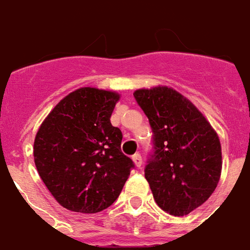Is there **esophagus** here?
<instances>
[{
  "instance_id": "esophagus-1",
  "label": "esophagus",
  "mask_w": 250,
  "mask_h": 250,
  "mask_svg": "<svg viewBox=\"0 0 250 250\" xmlns=\"http://www.w3.org/2000/svg\"><path fill=\"white\" fill-rule=\"evenodd\" d=\"M133 161H134L135 167H142V156L139 153H135L134 156H133Z\"/></svg>"
}]
</instances>
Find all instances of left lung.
I'll return each instance as SVG.
<instances>
[{
  "mask_svg": "<svg viewBox=\"0 0 250 250\" xmlns=\"http://www.w3.org/2000/svg\"><path fill=\"white\" fill-rule=\"evenodd\" d=\"M134 98L153 131V153L145 169L153 199L169 214H188L210 197L221 178L218 134L173 87L138 89Z\"/></svg>",
  "mask_w": 250,
  "mask_h": 250,
  "instance_id": "8db88e82",
  "label": "left lung"
}]
</instances>
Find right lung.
<instances>
[{
	"label": "right lung",
	"mask_w": 250,
	"mask_h": 250,
	"mask_svg": "<svg viewBox=\"0 0 250 250\" xmlns=\"http://www.w3.org/2000/svg\"><path fill=\"white\" fill-rule=\"evenodd\" d=\"M120 94L80 87L41 124L33 145L40 177L54 199L77 213H98L119 197L134 164L121 152L111 115Z\"/></svg>",
	"instance_id": "obj_1"
}]
</instances>
